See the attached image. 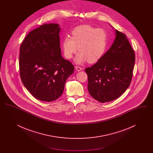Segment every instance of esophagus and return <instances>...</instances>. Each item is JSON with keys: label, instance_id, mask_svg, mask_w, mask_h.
I'll return each instance as SVG.
<instances>
[{"label": "esophagus", "instance_id": "1", "mask_svg": "<svg viewBox=\"0 0 153 153\" xmlns=\"http://www.w3.org/2000/svg\"><path fill=\"white\" fill-rule=\"evenodd\" d=\"M75 68H76V71H78V72L81 71H82V70L83 69V68H81L80 66H76L75 67Z\"/></svg>", "mask_w": 153, "mask_h": 153}]
</instances>
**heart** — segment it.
Instances as JSON below:
<instances>
[{"instance_id":"b5f03b06","label":"heart","mask_w":153,"mask_h":153,"mask_svg":"<svg viewBox=\"0 0 153 153\" xmlns=\"http://www.w3.org/2000/svg\"><path fill=\"white\" fill-rule=\"evenodd\" d=\"M71 34V37L66 36L61 42L66 58H72L77 50L80 52L74 59L77 64L87 61L95 63L102 58L108 44V34L105 30L82 25L75 27Z\"/></svg>"}]
</instances>
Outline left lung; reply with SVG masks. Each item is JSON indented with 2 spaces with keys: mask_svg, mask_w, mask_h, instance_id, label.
I'll return each instance as SVG.
<instances>
[{
  "mask_svg": "<svg viewBox=\"0 0 153 153\" xmlns=\"http://www.w3.org/2000/svg\"><path fill=\"white\" fill-rule=\"evenodd\" d=\"M135 56L126 36L115 30L114 42L95 64L85 69L89 94L101 102L119 97L130 86Z\"/></svg>",
  "mask_w": 153,
  "mask_h": 153,
  "instance_id": "left-lung-1",
  "label": "left lung"
}]
</instances>
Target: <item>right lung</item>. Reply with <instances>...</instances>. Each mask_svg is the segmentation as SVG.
Listing matches in <instances>:
<instances>
[{"instance_id":"obj_1","label":"right lung","mask_w":153,"mask_h":153,"mask_svg":"<svg viewBox=\"0 0 153 153\" xmlns=\"http://www.w3.org/2000/svg\"><path fill=\"white\" fill-rule=\"evenodd\" d=\"M56 23L44 24L32 30L20 47L19 73L22 83L37 99L51 102L62 94L74 66L61 56Z\"/></svg>"}]
</instances>
